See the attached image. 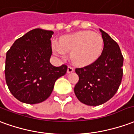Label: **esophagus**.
<instances>
[{
  "label": "esophagus",
  "instance_id": "esophagus-1",
  "mask_svg": "<svg viewBox=\"0 0 134 134\" xmlns=\"http://www.w3.org/2000/svg\"><path fill=\"white\" fill-rule=\"evenodd\" d=\"M73 71H74V69L72 67L69 66V67H67V73H71V72H72Z\"/></svg>",
  "mask_w": 134,
  "mask_h": 134
}]
</instances>
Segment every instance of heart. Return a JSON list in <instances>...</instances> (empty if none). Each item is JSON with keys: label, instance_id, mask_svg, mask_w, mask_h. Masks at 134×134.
I'll return each mask as SVG.
<instances>
[{"label": "heart", "instance_id": "b5f03b06", "mask_svg": "<svg viewBox=\"0 0 134 134\" xmlns=\"http://www.w3.org/2000/svg\"><path fill=\"white\" fill-rule=\"evenodd\" d=\"M54 54L64 57L66 52L71 53V59L77 65L85 66L93 63L99 57L104 48L100 35L91 31H80L67 35L62 42L52 44Z\"/></svg>", "mask_w": 134, "mask_h": 134}]
</instances>
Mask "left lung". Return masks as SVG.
I'll return each instance as SVG.
<instances>
[{"instance_id": "1", "label": "left lung", "mask_w": 134, "mask_h": 134, "mask_svg": "<svg viewBox=\"0 0 134 134\" xmlns=\"http://www.w3.org/2000/svg\"><path fill=\"white\" fill-rule=\"evenodd\" d=\"M104 48L94 62L76 68L79 80L74 88L80 102L98 106L113 97L119 88L122 77L123 57L118 44L102 30Z\"/></svg>"}]
</instances>
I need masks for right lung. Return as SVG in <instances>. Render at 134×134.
<instances>
[{
  "mask_svg": "<svg viewBox=\"0 0 134 134\" xmlns=\"http://www.w3.org/2000/svg\"><path fill=\"white\" fill-rule=\"evenodd\" d=\"M54 32L36 28L15 41L6 53L5 76L8 89L16 99L34 104L48 99L67 65L50 63L51 38Z\"/></svg>",
  "mask_w": 134,
  "mask_h": 134,
  "instance_id": "obj_1",
  "label": "right lung"
}]
</instances>
